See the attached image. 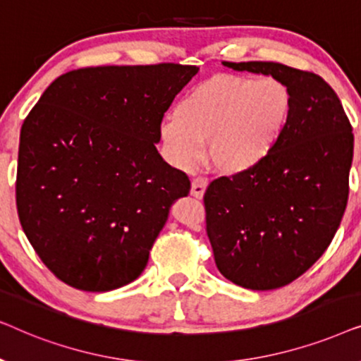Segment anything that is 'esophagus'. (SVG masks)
<instances>
[{"mask_svg":"<svg viewBox=\"0 0 361 361\" xmlns=\"http://www.w3.org/2000/svg\"><path fill=\"white\" fill-rule=\"evenodd\" d=\"M207 182L205 177H195L194 180H192V189H190V194L195 197V199H202L205 194V189H207Z\"/></svg>","mask_w":361,"mask_h":361,"instance_id":"obj_1","label":"esophagus"}]
</instances>
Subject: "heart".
<instances>
[{
    "mask_svg": "<svg viewBox=\"0 0 361 361\" xmlns=\"http://www.w3.org/2000/svg\"><path fill=\"white\" fill-rule=\"evenodd\" d=\"M294 98L284 82L216 73L190 88L161 126L171 161L189 167L200 142L212 169L238 176L259 166L288 130Z\"/></svg>",
    "mask_w": 361,
    "mask_h": 361,
    "instance_id": "heart-1",
    "label": "heart"
}]
</instances>
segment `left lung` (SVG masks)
<instances>
[{"instance_id":"8db88e82","label":"left lung","mask_w":361,"mask_h":361,"mask_svg":"<svg viewBox=\"0 0 361 361\" xmlns=\"http://www.w3.org/2000/svg\"><path fill=\"white\" fill-rule=\"evenodd\" d=\"M284 82L289 126L255 169L212 180L204 195L216 268L253 290L302 276L329 248L348 200L353 133L334 88L317 73L278 62H224Z\"/></svg>"}]
</instances>
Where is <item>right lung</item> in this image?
I'll return each instance as SVG.
<instances>
[{"label":"right lung","mask_w":361,"mask_h":361,"mask_svg":"<svg viewBox=\"0 0 361 361\" xmlns=\"http://www.w3.org/2000/svg\"><path fill=\"white\" fill-rule=\"evenodd\" d=\"M195 66L85 67L57 77L19 136L16 207L29 243L72 288L106 293L145 271L190 180L156 149Z\"/></svg>","instance_id":"add662e5"}]
</instances>
